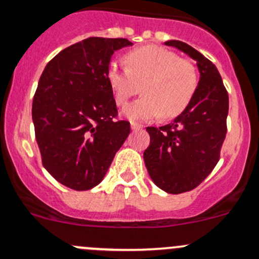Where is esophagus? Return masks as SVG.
Returning a JSON list of instances; mask_svg holds the SVG:
<instances>
[{
	"label": "esophagus",
	"instance_id": "esophagus-1",
	"mask_svg": "<svg viewBox=\"0 0 259 259\" xmlns=\"http://www.w3.org/2000/svg\"><path fill=\"white\" fill-rule=\"evenodd\" d=\"M143 129V125L137 124V122H132V130L133 132H139Z\"/></svg>",
	"mask_w": 259,
	"mask_h": 259
}]
</instances>
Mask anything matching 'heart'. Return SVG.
<instances>
[{
	"label": "heart",
	"instance_id": "heart-1",
	"mask_svg": "<svg viewBox=\"0 0 259 259\" xmlns=\"http://www.w3.org/2000/svg\"><path fill=\"white\" fill-rule=\"evenodd\" d=\"M127 66L113 61L108 80L117 105H125L137 95L142 85L143 95L122 109L132 121H148L163 115L173 117L182 113L192 100L198 85L194 65L177 57L174 52L159 46H143L126 55Z\"/></svg>",
	"mask_w": 259,
	"mask_h": 259
}]
</instances>
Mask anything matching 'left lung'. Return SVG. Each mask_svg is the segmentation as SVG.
<instances>
[{
    "mask_svg": "<svg viewBox=\"0 0 259 259\" xmlns=\"http://www.w3.org/2000/svg\"><path fill=\"white\" fill-rule=\"evenodd\" d=\"M164 44L194 60L199 71V82L184 111L170 124L146 127L150 144L144 161L149 176L164 192L179 194L198 187L218 163L229 100L213 62L182 41Z\"/></svg>",
    "mask_w": 259,
    "mask_h": 259,
    "instance_id": "1",
    "label": "left lung"
}]
</instances>
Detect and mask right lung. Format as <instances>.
I'll return each mask as SVG.
<instances>
[{
    "label": "right lung",
    "mask_w": 259,
    "mask_h": 259,
    "mask_svg": "<svg viewBox=\"0 0 259 259\" xmlns=\"http://www.w3.org/2000/svg\"><path fill=\"white\" fill-rule=\"evenodd\" d=\"M132 45L85 38L60 51L41 75L32 103L36 142L45 169L65 187H96L129 135V122L115 119L108 69L114 52Z\"/></svg>",
    "instance_id": "obj_1"
}]
</instances>
